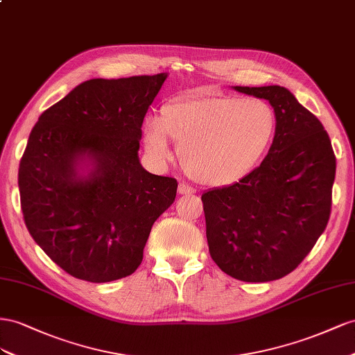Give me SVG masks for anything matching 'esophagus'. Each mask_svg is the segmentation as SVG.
Returning a JSON list of instances; mask_svg holds the SVG:
<instances>
[{"instance_id":"34e87169","label":"esophagus","mask_w":355,"mask_h":355,"mask_svg":"<svg viewBox=\"0 0 355 355\" xmlns=\"http://www.w3.org/2000/svg\"><path fill=\"white\" fill-rule=\"evenodd\" d=\"M178 193H180V195H193L195 190L191 189L190 186H187V184H184V183H181V184L178 186Z\"/></svg>"}]
</instances>
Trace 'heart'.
<instances>
[{
	"label": "heart",
	"instance_id": "heart-1",
	"mask_svg": "<svg viewBox=\"0 0 355 355\" xmlns=\"http://www.w3.org/2000/svg\"><path fill=\"white\" fill-rule=\"evenodd\" d=\"M275 128V111L265 101L199 96L168 104L160 120H148L144 144L151 156L165 160L171 156L169 137L191 178L205 186H226L256 166Z\"/></svg>",
	"mask_w": 355,
	"mask_h": 355
}]
</instances>
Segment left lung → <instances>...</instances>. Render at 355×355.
I'll return each mask as SVG.
<instances>
[{
  "mask_svg": "<svg viewBox=\"0 0 355 355\" xmlns=\"http://www.w3.org/2000/svg\"><path fill=\"white\" fill-rule=\"evenodd\" d=\"M269 101L275 137L260 166L202 195L209 254L245 282L295 270L327 226L336 157L321 121L281 86H234Z\"/></svg>",
  "mask_w": 355,
  "mask_h": 355,
  "instance_id": "left-lung-1",
  "label": "left lung"
}]
</instances>
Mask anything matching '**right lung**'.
I'll return each instance as SVG.
<instances>
[{
	"instance_id": "add662e5",
	"label": "right lung",
	"mask_w": 355,
	"mask_h": 355,
	"mask_svg": "<svg viewBox=\"0 0 355 355\" xmlns=\"http://www.w3.org/2000/svg\"><path fill=\"white\" fill-rule=\"evenodd\" d=\"M168 74L92 78L47 108L19 165L25 225L69 275L108 282L134 273L177 180L139 164L143 120Z\"/></svg>"
}]
</instances>
